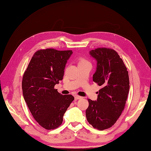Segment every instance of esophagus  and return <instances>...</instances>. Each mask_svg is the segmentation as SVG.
<instances>
[{
	"label": "esophagus",
	"instance_id": "obj_1",
	"mask_svg": "<svg viewBox=\"0 0 151 151\" xmlns=\"http://www.w3.org/2000/svg\"><path fill=\"white\" fill-rule=\"evenodd\" d=\"M74 97H75V99H76V100H78V99H82V97L79 96V95H75Z\"/></svg>",
	"mask_w": 151,
	"mask_h": 151
}]
</instances>
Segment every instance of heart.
Here are the masks:
<instances>
[{
	"instance_id": "obj_1",
	"label": "heart",
	"mask_w": 151,
	"mask_h": 151,
	"mask_svg": "<svg viewBox=\"0 0 151 151\" xmlns=\"http://www.w3.org/2000/svg\"><path fill=\"white\" fill-rule=\"evenodd\" d=\"M85 62H88V61L86 60H85V59H84V58L81 59L80 61H79V63H85Z\"/></svg>"
}]
</instances>
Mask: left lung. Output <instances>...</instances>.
I'll return each mask as SVG.
<instances>
[{
  "instance_id": "obj_1",
  "label": "left lung",
  "mask_w": 151,
  "mask_h": 151,
  "mask_svg": "<svg viewBox=\"0 0 151 151\" xmlns=\"http://www.w3.org/2000/svg\"><path fill=\"white\" fill-rule=\"evenodd\" d=\"M90 53L97 61L93 81L101 88L96 101L88 99L86 116L95 129L102 131L112 127L124 109L129 79L126 65L115 50L101 47Z\"/></svg>"
}]
</instances>
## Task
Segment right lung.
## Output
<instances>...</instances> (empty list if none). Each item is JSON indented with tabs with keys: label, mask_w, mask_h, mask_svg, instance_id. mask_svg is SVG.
Here are the masks:
<instances>
[{
	"label": "right lung",
	"mask_w": 151,
	"mask_h": 151,
	"mask_svg": "<svg viewBox=\"0 0 151 151\" xmlns=\"http://www.w3.org/2000/svg\"><path fill=\"white\" fill-rule=\"evenodd\" d=\"M72 54L70 50H38L24 73V100L35 120L45 129L61 126L64 113L74 100L72 95H63L54 88L63 79L65 65Z\"/></svg>",
	"instance_id": "1"
}]
</instances>
